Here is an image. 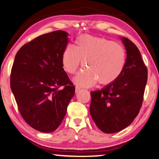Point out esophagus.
Masks as SVG:
<instances>
[{"label":"esophagus","mask_w":159,"mask_h":159,"mask_svg":"<svg viewBox=\"0 0 159 159\" xmlns=\"http://www.w3.org/2000/svg\"><path fill=\"white\" fill-rule=\"evenodd\" d=\"M80 90V87H77V86H76V87H75V93H77V92H79Z\"/></svg>","instance_id":"obj_1"}]
</instances>
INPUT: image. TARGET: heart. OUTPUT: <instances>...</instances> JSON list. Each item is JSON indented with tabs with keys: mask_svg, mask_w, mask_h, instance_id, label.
<instances>
[{
	"mask_svg": "<svg viewBox=\"0 0 159 159\" xmlns=\"http://www.w3.org/2000/svg\"><path fill=\"white\" fill-rule=\"evenodd\" d=\"M83 61L86 70L74 78L75 84L89 87L97 82L100 85L111 84L123 73L126 63V53L121 45L107 39L82 35L77 46L69 43L64 48L61 64L69 74H75Z\"/></svg>",
	"mask_w": 159,
	"mask_h": 159,
	"instance_id": "obj_1",
	"label": "heart"
}]
</instances>
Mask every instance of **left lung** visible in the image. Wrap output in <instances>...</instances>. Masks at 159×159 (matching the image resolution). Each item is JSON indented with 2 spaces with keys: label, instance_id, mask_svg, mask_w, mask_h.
Listing matches in <instances>:
<instances>
[{
  "label": "left lung",
  "instance_id": "1",
  "mask_svg": "<svg viewBox=\"0 0 159 159\" xmlns=\"http://www.w3.org/2000/svg\"><path fill=\"white\" fill-rule=\"evenodd\" d=\"M120 40L127 54L123 73L112 84L90 93V115L99 129L105 133L119 132L133 123L141 107L148 78L136 46L127 38Z\"/></svg>",
  "mask_w": 159,
  "mask_h": 159
}]
</instances>
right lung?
<instances>
[{
    "mask_svg": "<svg viewBox=\"0 0 159 159\" xmlns=\"http://www.w3.org/2000/svg\"><path fill=\"white\" fill-rule=\"evenodd\" d=\"M68 35L64 31L41 35L23 46L15 57L11 90L23 118L40 132L51 133L59 127L75 95V87L61 64Z\"/></svg>",
    "mask_w": 159,
    "mask_h": 159,
    "instance_id": "1",
    "label": "right lung"
}]
</instances>
